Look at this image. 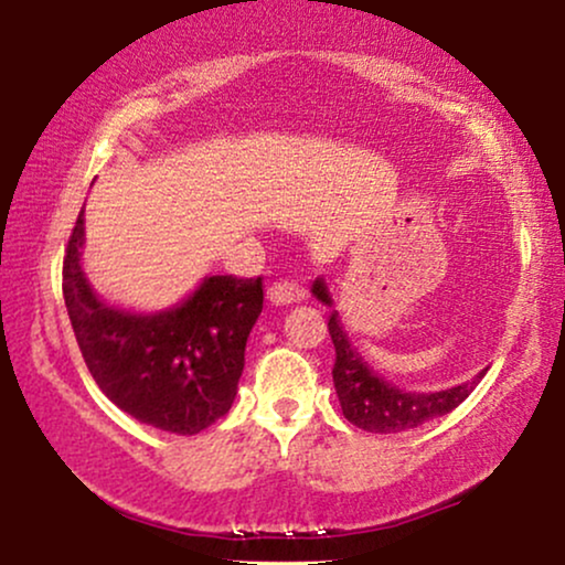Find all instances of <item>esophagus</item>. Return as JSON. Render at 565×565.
I'll list each match as a JSON object with an SVG mask.
<instances>
[{"mask_svg":"<svg viewBox=\"0 0 565 565\" xmlns=\"http://www.w3.org/2000/svg\"><path fill=\"white\" fill-rule=\"evenodd\" d=\"M303 296H306V288L303 285H298L296 280H277V282H271L267 290V298L277 306L298 303V301H303Z\"/></svg>","mask_w":565,"mask_h":565,"instance_id":"esophagus-1","label":"esophagus"}]
</instances>
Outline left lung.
<instances>
[{
    "mask_svg": "<svg viewBox=\"0 0 565 565\" xmlns=\"http://www.w3.org/2000/svg\"><path fill=\"white\" fill-rule=\"evenodd\" d=\"M319 301L330 306L332 298L327 294L324 282L317 280L311 288ZM330 338L335 343V366H332V382L343 408V416L351 424H356L364 431H380V435H393V431H408L422 427L437 416H445L448 411L469 398L471 390L479 385L484 372H479L475 380L463 385L440 390V393H406V390L390 385L359 356L356 348L348 340L343 324L338 315L330 317Z\"/></svg>",
    "mask_w": 565,
    "mask_h": 565,
    "instance_id": "obj_1",
    "label": "left lung"
}]
</instances>
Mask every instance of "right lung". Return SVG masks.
<instances>
[{"label":"right lung","mask_w":565,"mask_h":565,"mask_svg":"<svg viewBox=\"0 0 565 565\" xmlns=\"http://www.w3.org/2000/svg\"><path fill=\"white\" fill-rule=\"evenodd\" d=\"M81 246L83 212L65 248L62 296L102 393L134 419L172 435L212 427L235 401L248 332L262 315V277H206L175 309L134 315L94 294Z\"/></svg>","instance_id":"add662e5"}]
</instances>
